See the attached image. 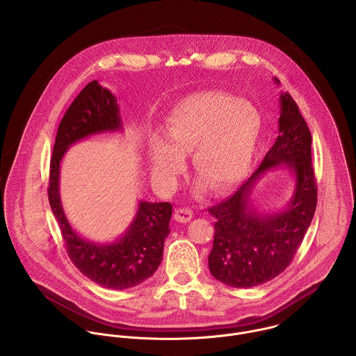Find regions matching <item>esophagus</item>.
<instances>
[{"label":"esophagus","instance_id":"obj_1","mask_svg":"<svg viewBox=\"0 0 356 356\" xmlns=\"http://www.w3.org/2000/svg\"><path fill=\"white\" fill-rule=\"evenodd\" d=\"M174 218L178 221V222H189L192 218H193V211L188 207H179L175 210L174 213Z\"/></svg>","mask_w":356,"mask_h":356}]
</instances>
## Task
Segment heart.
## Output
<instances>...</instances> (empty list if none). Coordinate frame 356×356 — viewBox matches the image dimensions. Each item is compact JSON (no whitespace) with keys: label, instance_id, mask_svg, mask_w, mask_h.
<instances>
[{"label":"heart","instance_id":"obj_1","mask_svg":"<svg viewBox=\"0 0 356 356\" xmlns=\"http://www.w3.org/2000/svg\"><path fill=\"white\" fill-rule=\"evenodd\" d=\"M261 129L257 109L221 92H199L182 99L168 115L164 139L149 142V161L154 179L172 186L192 152L196 172L216 189L234 186L248 170Z\"/></svg>","mask_w":356,"mask_h":356}]
</instances>
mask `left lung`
I'll list each match as a JSON object with an SVG mask.
<instances>
[{"label": "left lung", "mask_w": 356, "mask_h": 356, "mask_svg": "<svg viewBox=\"0 0 356 356\" xmlns=\"http://www.w3.org/2000/svg\"><path fill=\"white\" fill-rule=\"evenodd\" d=\"M279 83L277 79H275ZM312 136L290 94L280 95L279 135L257 171L224 202L209 209L214 224L211 275L232 287L259 286L282 273L302 243L318 202L311 159ZM284 163L296 177L293 199L277 215H258L248 199L256 179Z\"/></svg>", "instance_id": "8db88e82"}]
</instances>
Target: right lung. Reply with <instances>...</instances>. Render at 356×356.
Instances as JSON below:
<instances>
[{"mask_svg": "<svg viewBox=\"0 0 356 356\" xmlns=\"http://www.w3.org/2000/svg\"><path fill=\"white\" fill-rule=\"evenodd\" d=\"M116 129H121L118 101L94 80L76 97L59 122L49 164L48 199L67 255L77 269L99 286L124 290L140 284L159 268L172 206L139 202L136 216L121 238L112 244H97L73 231L59 197V167L69 146L86 136Z\"/></svg>", "mask_w": 356, "mask_h": 356, "instance_id": "1", "label": "right lung"}]
</instances>
